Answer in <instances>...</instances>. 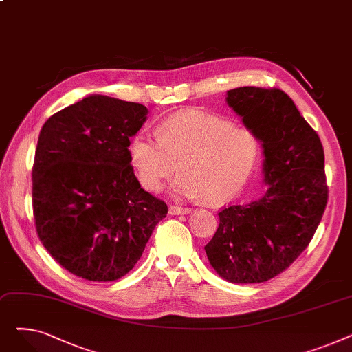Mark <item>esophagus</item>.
<instances>
[{
	"label": "esophagus",
	"instance_id": "esophagus-1",
	"mask_svg": "<svg viewBox=\"0 0 352 352\" xmlns=\"http://www.w3.org/2000/svg\"><path fill=\"white\" fill-rule=\"evenodd\" d=\"M190 212H191L190 208H184V207H179V206H171V207H170V214H173V215L190 214Z\"/></svg>",
	"mask_w": 352,
	"mask_h": 352
}]
</instances>
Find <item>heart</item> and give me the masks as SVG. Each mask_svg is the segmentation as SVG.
Instances as JSON below:
<instances>
[{"label": "heart", "instance_id": "1", "mask_svg": "<svg viewBox=\"0 0 352 352\" xmlns=\"http://www.w3.org/2000/svg\"><path fill=\"white\" fill-rule=\"evenodd\" d=\"M258 154L260 142L250 128L194 108L161 121L158 137L140 131L128 145L129 162L145 190L158 191L179 166L174 192L208 204H224L243 191Z\"/></svg>", "mask_w": 352, "mask_h": 352}]
</instances>
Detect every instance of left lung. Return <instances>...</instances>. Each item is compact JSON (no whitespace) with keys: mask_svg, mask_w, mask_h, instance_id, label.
<instances>
[{"mask_svg":"<svg viewBox=\"0 0 352 352\" xmlns=\"http://www.w3.org/2000/svg\"><path fill=\"white\" fill-rule=\"evenodd\" d=\"M227 102L263 142L268 188L261 198L218 212L206 252L224 280L264 283L297 260L321 223L328 202L324 148L280 88H234Z\"/></svg>","mask_w":352,"mask_h":352,"instance_id":"1","label":"left lung"}]
</instances>
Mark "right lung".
Returning <instances> with one entry per match:
<instances>
[{"mask_svg":"<svg viewBox=\"0 0 352 352\" xmlns=\"http://www.w3.org/2000/svg\"><path fill=\"white\" fill-rule=\"evenodd\" d=\"M148 109L89 96L51 116L32 165V211L40 241L71 274L116 281L141 258L165 202L141 188L129 137Z\"/></svg>","mask_w":352,"mask_h":352,"instance_id":"right-lung-1","label":"right lung"}]
</instances>
